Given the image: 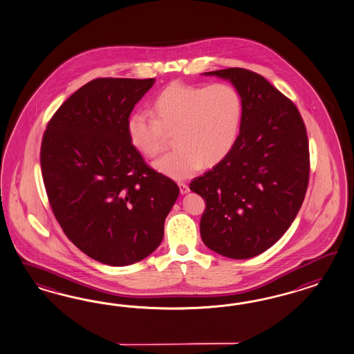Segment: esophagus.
<instances>
[{"instance_id": "obj_1", "label": "esophagus", "mask_w": 354, "mask_h": 354, "mask_svg": "<svg viewBox=\"0 0 354 354\" xmlns=\"http://www.w3.org/2000/svg\"><path fill=\"white\" fill-rule=\"evenodd\" d=\"M178 185H179V189H180L182 194H185V193L189 192V187L185 183H178Z\"/></svg>"}]
</instances>
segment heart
<instances>
[{"label": "heart", "mask_w": 354, "mask_h": 354, "mask_svg": "<svg viewBox=\"0 0 354 354\" xmlns=\"http://www.w3.org/2000/svg\"><path fill=\"white\" fill-rule=\"evenodd\" d=\"M152 115L135 112L127 121L130 143L144 157L162 152L174 133L175 151L153 163L163 175L183 180L202 166L223 161L237 142L243 115L239 88L227 82L193 85L171 82L154 97Z\"/></svg>", "instance_id": "heart-1"}]
</instances>
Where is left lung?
<instances>
[{
    "label": "left lung",
    "instance_id": "8db88e82",
    "mask_svg": "<svg viewBox=\"0 0 354 354\" xmlns=\"http://www.w3.org/2000/svg\"><path fill=\"white\" fill-rule=\"evenodd\" d=\"M205 75L239 88L243 115L230 154L189 185L206 202L202 241L223 257L254 258L285 234L304 201L310 169L306 124L297 105L252 71Z\"/></svg>",
    "mask_w": 354,
    "mask_h": 354
}]
</instances>
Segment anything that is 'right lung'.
<instances>
[{"label":"right lung","instance_id":"1","mask_svg":"<svg viewBox=\"0 0 354 354\" xmlns=\"http://www.w3.org/2000/svg\"><path fill=\"white\" fill-rule=\"evenodd\" d=\"M154 78H95L59 106L41 144L48 202L68 239L87 257L122 267L163 239L179 196L130 143L127 121Z\"/></svg>","mask_w":354,"mask_h":354}]
</instances>
